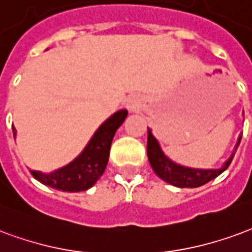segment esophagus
<instances>
[{"instance_id":"1","label":"esophagus","mask_w":252,"mask_h":252,"mask_svg":"<svg viewBox=\"0 0 252 252\" xmlns=\"http://www.w3.org/2000/svg\"><path fill=\"white\" fill-rule=\"evenodd\" d=\"M127 107L130 108V110H137V108L139 107V100H138V99H137V98L128 99Z\"/></svg>"}]
</instances>
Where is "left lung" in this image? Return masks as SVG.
<instances>
[{
  "label": "left lung",
  "instance_id": "1",
  "mask_svg": "<svg viewBox=\"0 0 252 252\" xmlns=\"http://www.w3.org/2000/svg\"><path fill=\"white\" fill-rule=\"evenodd\" d=\"M240 139H242V137H239V139H238L234 153L231 154V157L225 161V164L220 169H193L181 166V165L173 162L172 159H169L162 152L158 141L154 138V135L149 128L148 158L152 168H153L154 173L157 174L159 179H162L174 187H179V188H197V187L207 184L211 180L216 179L219 174L223 173L224 170L228 168L231 161L234 158L235 152L239 146Z\"/></svg>",
  "mask_w": 252,
  "mask_h": 252
}]
</instances>
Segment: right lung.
I'll return each mask as SVG.
<instances>
[{"label": "right lung", "instance_id": "obj_1", "mask_svg": "<svg viewBox=\"0 0 252 252\" xmlns=\"http://www.w3.org/2000/svg\"><path fill=\"white\" fill-rule=\"evenodd\" d=\"M127 117L126 110H119L100 125L90 139L88 145L71 164L58 169L52 173H41L31 170V173L40 183L51 188L64 192H80L91 188L107 166L110 148L117 128L124 124ZM13 135L16 137V128L13 126Z\"/></svg>", "mask_w": 252, "mask_h": 252}]
</instances>
